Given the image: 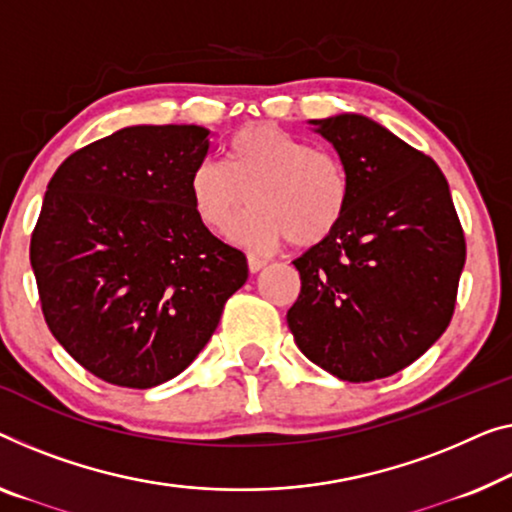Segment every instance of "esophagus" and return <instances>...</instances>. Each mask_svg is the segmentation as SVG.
I'll return each instance as SVG.
<instances>
[{
	"label": "esophagus",
	"mask_w": 512,
	"mask_h": 512,
	"mask_svg": "<svg viewBox=\"0 0 512 512\" xmlns=\"http://www.w3.org/2000/svg\"><path fill=\"white\" fill-rule=\"evenodd\" d=\"M266 266V262L264 259H259V257H255V255H248V269H250V273H259Z\"/></svg>",
	"instance_id": "1"
}]
</instances>
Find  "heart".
I'll list each match as a JSON object with an SVG mask.
<instances>
[{
	"label": "heart",
	"instance_id": "1",
	"mask_svg": "<svg viewBox=\"0 0 512 512\" xmlns=\"http://www.w3.org/2000/svg\"><path fill=\"white\" fill-rule=\"evenodd\" d=\"M349 174L329 151L282 131L253 124L225 144L223 163L200 160L188 177L195 218L211 234H223L239 211L230 239L253 253H271L282 241L310 248L335 232L349 207Z\"/></svg>",
	"mask_w": 512,
	"mask_h": 512
}]
</instances>
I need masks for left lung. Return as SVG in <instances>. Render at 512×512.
<instances>
[{
    "label": "left lung",
    "mask_w": 512,
    "mask_h": 512,
    "mask_svg": "<svg viewBox=\"0 0 512 512\" xmlns=\"http://www.w3.org/2000/svg\"><path fill=\"white\" fill-rule=\"evenodd\" d=\"M349 174L331 236L294 259L301 294L287 324L301 352L342 381L391 377L451 324L464 234L430 156L370 117L312 119Z\"/></svg>",
    "instance_id": "obj_1"
}]
</instances>
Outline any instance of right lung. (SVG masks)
<instances>
[{"label":"right lung","instance_id":"add662e5","mask_svg":"<svg viewBox=\"0 0 512 512\" xmlns=\"http://www.w3.org/2000/svg\"><path fill=\"white\" fill-rule=\"evenodd\" d=\"M207 154L202 126H128L75 151L48 183L29 246L43 317L108 384L177 377L248 280L246 255L190 207L188 177Z\"/></svg>","mask_w":512,"mask_h":512}]
</instances>
